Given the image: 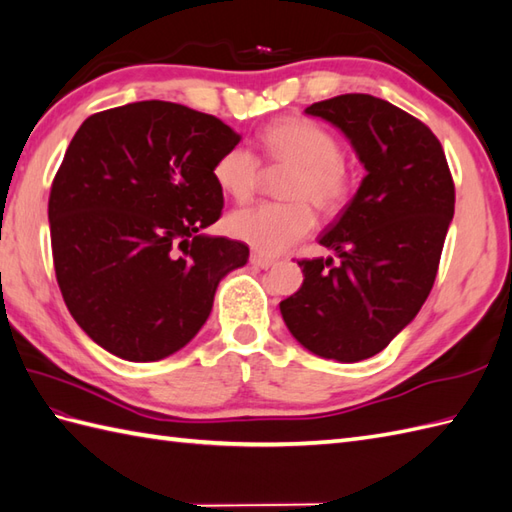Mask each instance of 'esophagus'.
I'll list each match as a JSON object with an SVG mask.
<instances>
[{"mask_svg": "<svg viewBox=\"0 0 512 512\" xmlns=\"http://www.w3.org/2000/svg\"><path fill=\"white\" fill-rule=\"evenodd\" d=\"M251 264L255 266V268H261V270H268V268H272L277 264L275 259H270V257H264L261 253H253L251 255Z\"/></svg>", "mask_w": 512, "mask_h": 512, "instance_id": "obj_1", "label": "esophagus"}]
</instances>
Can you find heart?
Wrapping results in <instances>:
<instances>
[{"label":"heart","instance_id":"b5f03b06","mask_svg":"<svg viewBox=\"0 0 512 512\" xmlns=\"http://www.w3.org/2000/svg\"><path fill=\"white\" fill-rule=\"evenodd\" d=\"M266 163L292 174L281 196L290 202L237 209L224 222L227 233L261 255H281L310 235L316 218L307 202L334 216L351 196V174L336 137L301 117L272 122L259 137ZM218 189L237 202L253 198L261 181L259 159L244 146L224 150L213 165Z\"/></svg>","mask_w":512,"mask_h":512}]
</instances>
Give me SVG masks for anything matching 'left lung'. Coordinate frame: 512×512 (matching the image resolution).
Returning <instances> with one entry per match:
<instances>
[{
	"label": "left lung",
	"mask_w": 512,
	"mask_h": 512,
	"mask_svg": "<svg viewBox=\"0 0 512 512\" xmlns=\"http://www.w3.org/2000/svg\"><path fill=\"white\" fill-rule=\"evenodd\" d=\"M305 113L349 139L366 176L318 237L340 266L299 261L301 290L279 310L307 351L351 364L384 351L419 314L454 218V181L432 130L386 100L347 93Z\"/></svg>",
	"instance_id": "obj_1"
}]
</instances>
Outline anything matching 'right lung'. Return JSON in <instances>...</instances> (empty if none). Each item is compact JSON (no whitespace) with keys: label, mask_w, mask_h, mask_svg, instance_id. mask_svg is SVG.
<instances>
[{"label":"right lung","mask_w":512,"mask_h":512,"mask_svg":"<svg viewBox=\"0 0 512 512\" xmlns=\"http://www.w3.org/2000/svg\"><path fill=\"white\" fill-rule=\"evenodd\" d=\"M240 135L218 117L146 100L87 117L47 205L58 288L102 349L128 362L181 351L248 246L207 235L224 198L218 157Z\"/></svg>","instance_id":"right-lung-1"}]
</instances>
